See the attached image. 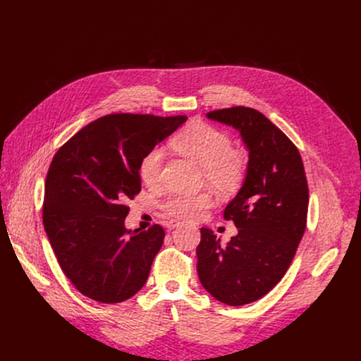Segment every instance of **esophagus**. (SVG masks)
<instances>
[{
	"label": "esophagus",
	"mask_w": 361,
	"mask_h": 361,
	"mask_svg": "<svg viewBox=\"0 0 361 361\" xmlns=\"http://www.w3.org/2000/svg\"><path fill=\"white\" fill-rule=\"evenodd\" d=\"M166 226H167V228H169V230H174V228L180 227V226H181V223H180V221H177V220H170V221H167V223H166Z\"/></svg>",
	"instance_id": "1"
}]
</instances>
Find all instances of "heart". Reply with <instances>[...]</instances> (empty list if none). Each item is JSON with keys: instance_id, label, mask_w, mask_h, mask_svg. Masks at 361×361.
<instances>
[{"instance_id": "1", "label": "heart", "mask_w": 361, "mask_h": 361, "mask_svg": "<svg viewBox=\"0 0 361 361\" xmlns=\"http://www.w3.org/2000/svg\"><path fill=\"white\" fill-rule=\"evenodd\" d=\"M173 147L183 156L202 167L207 181L219 192H233L240 187L245 174V161L238 151L231 149V141L226 133L205 123H192L173 140ZM163 163V149L152 148L140 161L141 180L152 185L159 181ZM209 191L197 194H178L171 197L164 209L167 214L195 220L213 205Z\"/></svg>"}]
</instances>
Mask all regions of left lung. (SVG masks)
Returning a JSON list of instances; mask_svg holds the SVG:
<instances>
[{"mask_svg":"<svg viewBox=\"0 0 361 361\" xmlns=\"http://www.w3.org/2000/svg\"><path fill=\"white\" fill-rule=\"evenodd\" d=\"M205 117L235 128L248 151L243 185L224 210L237 235L221 245L201 228L197 247L202 287L237 307L266 295L291 264L307 223V178L297 147L260 111L233 107Z\"/></svg>","mask_w":361,"mask_h":361,"instance_id":"1","label":"left lung"}]
</instances>
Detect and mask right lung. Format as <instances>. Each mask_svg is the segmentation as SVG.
<instances>
[{"label":"right lung","instance_id":"obj_1","mask_svg":"<svg viewBox=\"0 0 361 361\" xmlns=\"http://www.w3.org/2000/svg\"><path fill=\"white\" fill-rule=\"evenodd\" d=\"M185 116L110 114L71 137L51 161L42 223L61 270L91 300L114 304L138 293L164 230L131 231L126 205L141 191L140 161Z\"/></svg>","mask_w":361,"mask_h":361}]
</instances>
